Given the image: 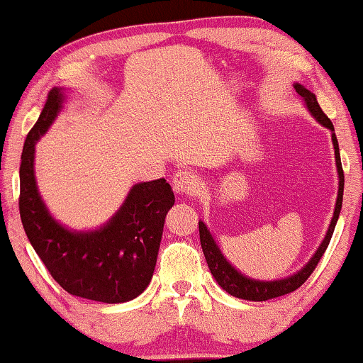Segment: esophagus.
<instances>
[{"label": "esophagus", "mask_w": 363, "mask_h": 363, "mask_svg": "<svg viewBox=\"0 0 363 363\" xmlns=\"http://www.w3.org/2000/svg\"><path fill=\"white\" fill-rule=\"evenodd\" d=\"M173 190L178 194H194L198 191L196 177L190 170H178L175 172L172 180Z\"/></svg>", "instance_id": "1"}]
</instances>
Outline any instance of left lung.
<instances>
[{
  "label": "left lung",
  "mask_w": 363,
  "mask_h": 363,
  "mask_svg": "<svg viewBox=\"0 0 363 363\" xmlns=\"http://www.w3.org/2000/svg\"><path fill=\"white\" fill-rule=\"evenodd\" d=\"M293 86H295V90L299 96L304 99V104H306V108L309 109V113H311V116L316 119L319 124H323L324 128H328L330 133H333L335 167H337V173H339L337 199H335L334 216H333V219H330V224H329L328 233H325V238L323 239L321 245L318 247V250L314 252L311 260H309L301 270L296 272L295 275L281 278V280H273V281L254 280V278L245 277L244 273L235 270L234 267L230 265L228 260H225L223 252L219 250L216 240L213 239V235L208 230L206 224H204L203 220H199L198 223L199 224V240H201L203 254H204V257H206L208 267H209V270H211V275L214 277V280H216L218 285L223 288V290L228 291L229 295L240 298V299H249V301H267V299L288 295V293L298 290V288L308 280L309 275L314 272V269H316V265L319 264V260H321V257L324 255L325 249H328L330 238H333V233L335 229V223H337V219H339L340 208H342L344 170H342V164H340L339 144H337V138H335V134H334V125H333V123H330V119L325 116L321 106H319L316 94L306 90V88H304L303 85H299V83H295Z\"/></svg>",
  "instance_id": "obj_1"
}]
</instances>
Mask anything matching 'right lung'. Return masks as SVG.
Wrapping results in <instances>:
<instances>
[{
  "mask_svg": "<svg viewBox=\"0 0 363 363\" xmlns=\"http://www.w3.org/2000/svg\"><path fill=\"white\" fill-rule=\"evenodd\" d=\"M65 94L52 88L38 123L26 138L19 167V214L26 235L52 278L70 295L101 303L139 296L152 280L175 194L165 178L130 188L123 206L94 230H70L52 218L34 177L35 143L47 133Z\"/></svg>",
  "mask_w": 363,
  "mask_h": 363,
  "instance_id": "add662e5",
  "label": "right lung"
}]
</instances>
